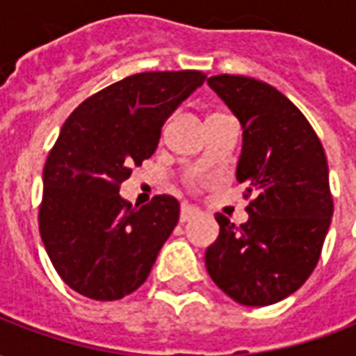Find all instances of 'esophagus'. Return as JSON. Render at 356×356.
Instances as JSON below:
<instances>
[{
  "instance_id": "obj_1",
  "label": "esophagus",
  "mask_w": 356,
  "mask_h": 356,
  "mask_svg": "<svg viewBox=\"0 0 356 356\" xmlns=\"http://www.w3.org/2000/svg\"><path fill=\"white\" fill-rule=\"evenodd\" d=\"M196 216H200V209L198 208L188 206V204H183V206H181V216H179L181 223H186V221H191V219H194Z\"/></svg>"
}]
</instances>
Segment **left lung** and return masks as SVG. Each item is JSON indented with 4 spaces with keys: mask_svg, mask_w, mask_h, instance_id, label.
Returning <instances> with one entry per match:
<instances>
[{
    "mask_svg": "<svg viewBox=\"0 0 356 356\" xmlns=\"http://www.w3.org/2000/svg\"><path fill=\"white\" fill-rule=\"evenodd\" d=\"M208 86L242 125L236 179L254 198L246 223L217 213L206 268L240 305H273L299 290L321 257L334 213L326 154L301 110L273 86L231 74Z\"/></svg>",
    "mask_w": 356,
    "mask_h": 356,
    "instance_id": "obj_1",
    "label": "left lung"
}]
</instances>
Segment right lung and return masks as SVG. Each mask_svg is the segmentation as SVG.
Segmentation results:
<instances>
[{
	"mask_svg": "<svg viewBox=\"0 0 356 356\" xmlns=\"http://www.w3.org/2000/svg\"><path fill=\"white\" fill-rule=\"evenodd\" d=\"M204 80L198 70L133 74L65 122L43 168L40 234L74 291L114 301L148 278L177 225L179 202L160 194L139 208L120 196V185L154 154L165 120Z\"/></svg>",
	"mask_w": 356,
	"mask_h": 356,
	"instance_id": "right-lung-1",
	"label": "right lung"
}]
</instances>
